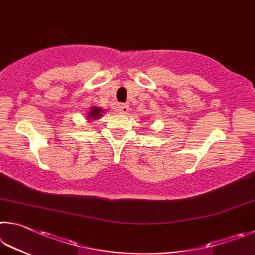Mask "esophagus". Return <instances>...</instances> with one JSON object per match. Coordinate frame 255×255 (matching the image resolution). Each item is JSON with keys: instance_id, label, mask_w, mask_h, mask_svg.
<instances>
[{"instance_id": "34e87169", "label": "esophagus", "mask_w": 255, "mask_h": 255, "mask_svg": "<svg viewBox=\"0 0 255 255\" xmlns=\"http://www.w3.org/2000/svg\"><path fill=\"white\" fill-rule=\"evenodd\" d=\"M118 110L121 114H127L128 112V106L127 104H120L118 106Z\"/></svg>"}]
</instances>
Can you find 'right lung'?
<instances>
[{
  "instance_id": "right-lung-1",
  "label": "right lung",
  "mask_w": 255,
  "mask_h": 255,
  "mask_svg": "<svg viewBox=\"0 0 255 255\" xmlns=\"http://www.w3.org/2000/svg\"><path fill=\"white\" fill-rule=\"evenodd\" d=\"M102 112H103V109H101V107H96L94 106L91 109V111L88 112L87 114V119L89 121H93V120H97L100 119L102 116Z\"/></svg>"
}]
</instances>
